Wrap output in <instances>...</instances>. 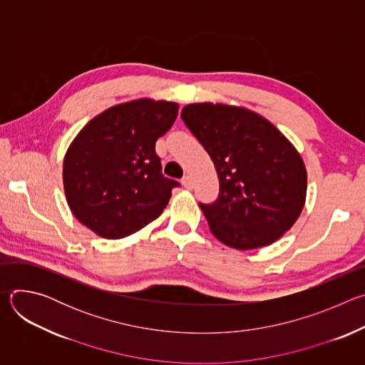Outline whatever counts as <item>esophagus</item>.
<instances>
[{"mask_svg":"<svg viewBox=\"0 0 365 365\" xmlns=\"http://www.w3.org/2000/svg\"><path fill=\"white\" fill-rule=\"evenodd\" d=\"M182 185L186 187V189H192L193 187V179H192V176H189V175H186L183 179H182Z\"/></svg>","mask_w":365,"mask_h":365,"instance_id":"1","label":"esophagus"}]
</instances>
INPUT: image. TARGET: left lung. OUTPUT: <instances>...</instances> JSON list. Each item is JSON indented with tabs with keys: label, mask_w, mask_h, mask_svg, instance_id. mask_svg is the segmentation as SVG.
<instances>
[{
	"label": "left lung",
	"mask_w": 365,
	"mask_h": 365,
	"mask_svg": "<svg viewBox=\"0 0 365 365\" xmlns=\"http://www.w3.org/2000/svg\"><path fill=\"white\" fill-rule=\"evenodd\" d=\"M180 117L218 175V199L199 203L215 238L242 251L282 238L300 217L307 189L289 138L263 115L227 103H189Z\"/></svg>",
	"instance_id": "8db88e82"
}]
</instances>
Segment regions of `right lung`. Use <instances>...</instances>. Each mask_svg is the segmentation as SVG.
I'll return each instance as SVG.
<instances>
[{
  "instance_id": "obj_1",
  "label": "right lung",
  "mask_w": 365,
  "mask_h": 365,
  "mask_svg": "<svg viewBox=\"0 0 365 365\" xmlns=\"http://www.w3.org/2000/svg\"><path fill=\"white\" fill-rule=\"evenodd\" d=\"M179 103L140 98L92 118L63 159V189L75 218L107 240L128 237L168 206L176 180L162 175L154 151Z\"/></svg>"
}]
</instances>
